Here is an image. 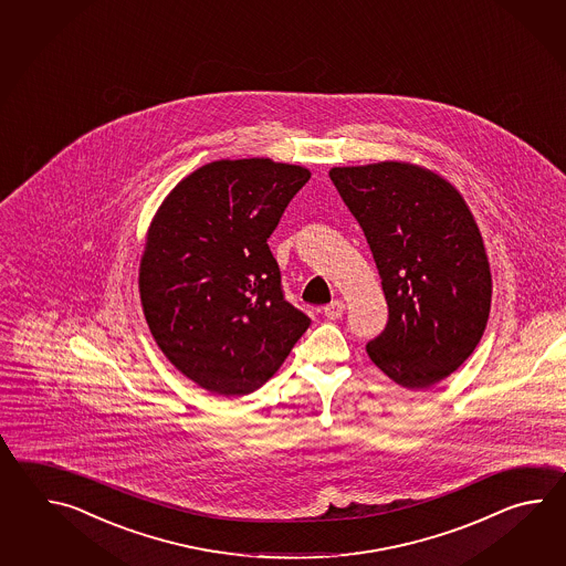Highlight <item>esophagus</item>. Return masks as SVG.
<instances>
[{
  "label": "esophagus",
  "instance_id": "obj_1",
  "mask_svg": "<svg viewBox=\"0 0 566 566\" xmlns=\"http://www.w3.org/2000/svg\"><path fill=\"white\" fill-rule=\"evenodd\" d=\"M346 312V303L344 301H332L329 305H325L324 313L327 319H339L342 315Z\"/></svg>",
  "mask_w": 566,
  "mask_h": 566
}]
</instances>
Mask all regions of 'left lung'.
<instances>
[{
    "label": "left lung",
    "instance_id": "obj_1",
    "mask_svg": "<svg viewBox=\"0 0 566 566\" xmlns=\"http://www.w3.org/2000/svg\"><path fill=\"white\" fill-rule=\"evenodd\" d=\"M382 279L388 324L366 344L370 360L409 390L455 373L480 344L492 273L463 196L431 169L405 161L332 168Z\"/></svg>",
    "mask_w": 566,
    "mask_h": 566
}]
</instances>
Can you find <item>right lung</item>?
<instances>
[{"mask_svg": "<svg viewBox=\"0 0 566 566\" xmlns=\"http://www.w3.org/2000/svg\"><path fill=\"white\" fill-rule=\"evenodd\" d=\"M310 169L220 159L161 202L139 265L145 322L184 376L212 395L265 385L312 319L285 301L266 239Z\"/></svg>", "mask_w": 566, "mask_h": 566, "instance_id": "right-lung-1", "label": "right lung"}]
</instances>
